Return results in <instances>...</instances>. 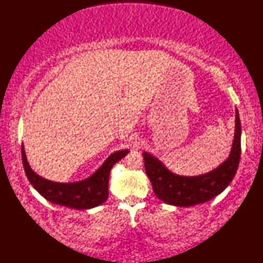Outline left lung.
<instances>
[{"label":"left lung","instance_id":"left-lung-1","mask_svg":"<svg viewBox=\"0 0 263 263\" xmlns=\"http://www.w3.org/2000/svg\"><path fill=\"white\" fill-rule=\"evenodd\" d=\"M143 159L146 173L158 199L178 206L206 202L224 191L236 174L241 159V121L238 110L236 109L235 136L230 157L208 174L192 177L178 176L148 153H143Z\"/></svg>","mask_w":263,"mask_h":263}]
</instances>
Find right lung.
<instances>
[{
    "mask_svg": "<svg viewBox=\"0 0 263 263\" xmlns=\"http://www.w3.org/2000/svg\"><path fill=\"white\" fill-rule=\"evenodd\" d=\"M127 153V149H125L110 155L103 166L91 177L85 181L77 183H57L47 181L37 175L28 164L24 146L21 148L24 168L31 185L51 202L78 210L91 209L107 200L108 178L111 167L123 157H125Z\"/></svg>",
    "mask_w": 263,
    "mask_h": 263,
    "instance_id": "obj_1",
    "label": "right lung"
}]
</instances>
